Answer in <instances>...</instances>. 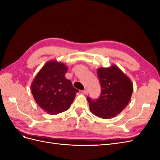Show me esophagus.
<instances>
[{
  "label": "esophagus",
  "instance_id": "34e87169",
  "mask_svg": "<svg viewBox=\"0 0 160 160\" xmlns=\"http://www.w3.org/2000/svg\"><path fill=\"white\" fill-rule=\"evenodd\" d=\"M82 93H83L84 95H88V89H84L83 91H82Z\"/></svg>",
  "mask_w": 160,
  "mask_h": 160
}]
</instances>
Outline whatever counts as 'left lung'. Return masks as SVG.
<instances>
[{"mask_svg":"<svg viewBox=\"0 0 160 160\" xmlns=\"http://www.w3.org/2000/svg\"><path fill=\"white\" fill-rule=\"evenodd\" d=\"M101 91L99 98H88L90 110L95 115L111 119L118 115L129 103L133 93L132 82L118 67L113 65L97 71Z\"/></svg>","mask_w":160,"mask_h":160,"instance_id":"1","label":"left lung"}]
</instances>
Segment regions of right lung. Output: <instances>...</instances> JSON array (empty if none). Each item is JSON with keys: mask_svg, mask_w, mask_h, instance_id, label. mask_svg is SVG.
<instances>
[{"mask_svg": "<svg viewBox=\"0 0 160 160\" xmlns=\"http://www.w3.org/2000/svg\"><path fill=\"white\" fill-rule=\"evenodd\" d=\"M67 66L56 61L47 62L31 84L33 98L47 113L55 115L68 109L79 90L65 78Z\"/></svg>", "mask_w": 160, "mask_h": 160, "instance_id": "right-lung-1", "label": "right lung"}]
</instances>
